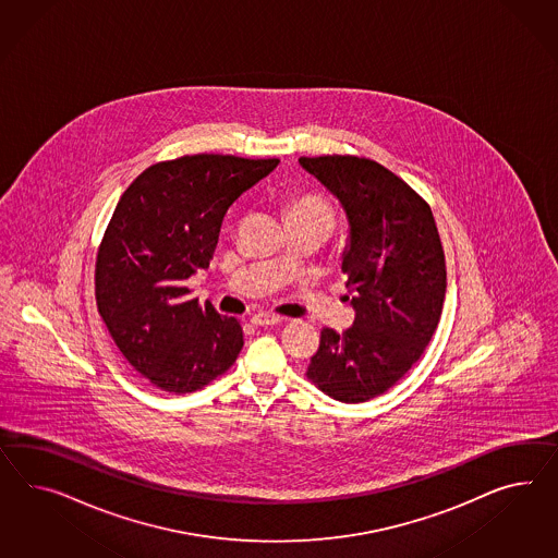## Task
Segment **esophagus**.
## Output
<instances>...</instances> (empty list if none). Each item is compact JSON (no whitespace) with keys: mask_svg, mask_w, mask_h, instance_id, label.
<instances>
[{"mask_svg":"<svg viewBox=\"0 0 558 558\" xmlns=\"http://www.w3.org/2000/svg\"><path fill=\"white\" fill-rule=\"evenodd\" d=\"M282 318L276 317V315H268V313H257L252 317V323L256 327H271V325H278Z\"/></svg>","mask_w":558,"mask_h":558,"instance_id":"esophagus-1","label":"esophagus"}]
</instances>
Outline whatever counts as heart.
<instances>
[{"label": "heart", "instance_id": "heart-1", "mask_svg": "<svg viewBox=\"0 0 558 558\" xmlns=\"http://www.w3.org/2000/svg\"><path fill=\"white\" fill-rule=\"evenodd\" d=\"M299 213H313V215H323L331 219V209L318 196H302L292 201L288 207V215H299Z\"/></svg>", "mask_w": 558, "mask_h": 558}]
</instances>
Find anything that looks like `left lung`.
<instances>
[{"label": "left lung", "instance_id": "left-lung-1", "mask_svg": "<svg viewBox=\"0 0 558 558\" xmlns=\"http://www.w3.org/2000/svg\"><path fill=\"white\" fill-rule=\"evenodd\" d=\"M299 165L345 213L341 268L355 311L345 332L323 329L306 376L339 402H365L421 360L437 329L447 270L435 217L407 182L374 160L318 156Z\"/></svg>", "mask_w": 558, "mask_h": 558}]
</instances>
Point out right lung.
Segmentation results:
<instances>
[{
  "mask_svg": "<svg viewBox=\"0 0 558 558\" xmlns=\"http://www.w3.org/2000/svg\"><path fill=\"white\" fill-rule=\"evenodd\" d=\"M280 160L182 156L146 168L109 221L95 296L123 357L165 392L201 390L240 355L243 329L184 282L209 268L227 209Z\"/></svg>",
  "mask_w": 558,
  "mask_h": 558,
  "instance_id": "add662e5",
  "label": "right lung"
}]
</instances>
